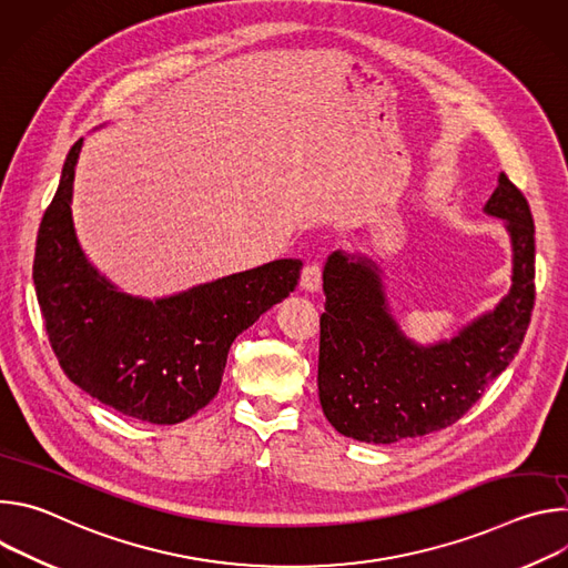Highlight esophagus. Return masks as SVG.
Masks as SVG:
<instances>
[{
  "instance_id": "esophagus-1",
  "label": "esophagus",
  "mask_w": 568,
  "mask_h": 568,
  "mask_svg": "<svg viewBox=\"0 0 568 568\" xmlns=\"http://www.w3.org/2000/svg\"><path fill=\"white\" fill-rule=\"evenodd\" d=\"M301 287L305 292H318V287H321V265L316 261L307 263L301 270Z\"/></svg>"
}]
</instances>
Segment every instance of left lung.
<instances>
[{
    "label": "left lung",
    "instance_id": "left-lung-1",
    "mask_svg": "<svg viewBox=\"0 0 568 568\" xmlns=\"http://www.w3.org/2000/svg\"><path fill=\"white\" fill-rule=\"evenodd\" d=\"M485 213L501 217L513 242V287L454 339L418 346L388 312L379 270L335 252L323 267L318 399L344 436L390 445L445 429L515 359L535 305V224L524 193L499 175Z\"/></svg>",
    "mask_w": 568,
    "mask_h": 568
}]
</instances>
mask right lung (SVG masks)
Listing matches in <instances>:
<instances>
[{
	"mask_svg": "<svg viewBox=\"0 0 568 568\" xmlns=\"http://www.w3.org/2000/svg\"><path fill=\"white\" fill-rule=\"evenodd\" d=\"M78 139L40 222L33 283L64 375L123 416L175 425L215 397L233 339L298 283L283 258L169 298H136L101 276L71 220Z\"/></svg>",
	"mask_w": 568,
	"mask_h": 568,
	"instance_id": "right-lung-1",
	"label": "right lung"
}]
</instances>
